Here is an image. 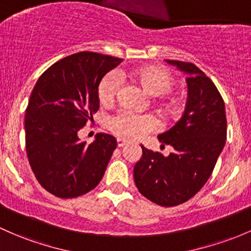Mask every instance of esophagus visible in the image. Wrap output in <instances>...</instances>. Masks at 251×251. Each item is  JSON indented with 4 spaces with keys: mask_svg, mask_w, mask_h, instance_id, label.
Here are the masks:
<instances>
[{
    "mask_svg": "<svg viewBox=\"0 0 251 251\" xmlns=\"http://www.w3.org/2000/svg\"><path fill=\"white\" fill-rule=\"evenodd\" d=\"M127 143H128V142L125 141V139H123V138H118V139H117V144H118L119 148L126 146V144H127Z\"/></svg>",
    "mask_w": 251,
    "mask_h": 251,
    "instance_id": "obj_1",
    "label": "esophagus"
}]
</instances>
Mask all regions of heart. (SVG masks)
I'll return each instance as SVG.
<instances>
[{
    "label": "heart",
    "mask_w": 251,
    "mask_h": 251,
    "mask_svg": "<svg viewBox=\"0 0 251 251\" xmlns=\"http://www.w3.org/2000/svg\"><path fill=\"white\" fill-rule=\"evenodd\" d=\"M128 77L150 96H162L172 90L173 78L161 68L154 66H143L128 72ZM120 81L114 73H109L102 79L99 85V99L102 104L114 102ZM108 127L113 133L123 138L136 141L155 128V121L148 115H133L128 113H119L109 120Z\"/></svg>",
    "instance_id": "b5f03b06"
}]
</instances>
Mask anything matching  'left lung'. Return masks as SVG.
<instances>
[{
  "mask_svg": "<svg viewBox=\"0 0 251 251\" xmlns=\"http://www.w3.org/2000/svg\"><path fill=\"white\" fill-rule=\"evenodd\" d=\"M188 75V102L180 120L157 136L173 152L142 147V157L134 165L138 191L156 204L173 207L194 197L207 183L226 141L225 103L212 80L191 62L165 60Z\"/></svg>",
  "mask_w": 251,
  "mask_h": 251,
  "instance_id": "left-lung-1",
  "label": "left lung"
}]
</instances>
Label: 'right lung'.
Returning a JSON list of instances; mask_svg holds the SVG:
<instances>
[{"instance_id": "obj_1", "label": "right lung", "mask_w": 251, "mask_h": 251, "mask_svg": "<svg viewBox=\"0 0 251 251\" xmlns=\"http://www.w3.org/2000/svg\"><path fill=\"white\" fill-rule=\"evenodd\" d=\"M121 61L80 51L51 65L37 80L25 114L26 152L37 180L50 194L73 199L101 181L117 139L97 133L86 144L78 133L99 109L102 78Z\"/></svg>"}]
</instances>
